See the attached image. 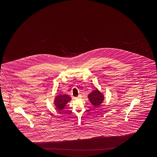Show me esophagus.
<instances>
[{
  "label": "esophagus",
  "mask_w": 157,
  "mask_h": 157,
  "mask_svg": "<svg viewBox=\"0 0 157 157\" xmlns=\"http://www.w3.org/2000/svg\"><path fill=\"white\" fill-rule=\"evenodd\" d=\"M80 98H81V97L80 96H78V97H76V98H75V99H80Z\"/></svg>",
  "instance_id": "1"
}]
</instances>
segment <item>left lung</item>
Listing matches in <instances>:
<instances>
[{
	"instance_id": "obj_1",
	"label": "left lung",
	"mask_w": 157,
	"mask_h": 157,
	"mask_svg": "<svg viewBox=\"0 0 157 157\" xmlns=\"http://www.w3.org/2000/svg\"><path fill=\"white\" fill-rule=\"evenodd\" d=\"M87 98L91 104L95 108L99 107L101 104L103 103L105 99L103 93L100 92L97 88L91 91L88 95Z\"/></svg>"
}]
</instances>
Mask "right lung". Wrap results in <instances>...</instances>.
I'll list each match as a JSON object with an SVG mask.
<instances>
[{"mask_svg":"<svg viewBox=\"0 0 157 157\" xmlns=\"http://www.w3.org/2000/svg\"><path fill=\"white\" fill-rule=\"evenodd\" d=\"M72 100L71 97L67 94H58L55 96L53 104L58 110H62L69 101Z\"/></svg>","mask_w":157,"mask_h":157,"instance_id":"1","label":"right lung"}]
</instances>
